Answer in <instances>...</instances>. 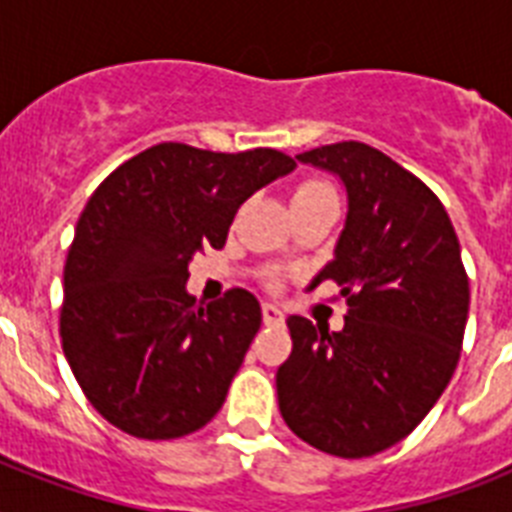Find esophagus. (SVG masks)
I'll return each instance as SVG.
<instances>
[{"label": "esophagus", "mask_w": 512, "mask_h": 512, "mask_svg": "<svg viewBox=\"0 0 512 512\" xmlns=\"http://www.w3.org/2000/svg\"><path fill=\"white\" fill-rule=\"evenodd\" d=\"M263 321L268 324V327H279V324H284V311H281L279 305L265 303L263 305Z\"/></svg>", "instance_id": "1"}]
</instances>
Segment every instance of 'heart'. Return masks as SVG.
Here are the masks:
<instances>
[{"label":"heart","instance_id":"heart-1","mask_svg":"<svg viewBox=\"0 0 512 512\" xmlns=\"http://www.w3.org/2000/svg\"><path fill=\"white\" fill-rule=\"evenodd\" d=\"M329 193H335V188L327 180H303L292 193V201L316 199V196H329Z\"/></svg>","mask_w":512,"mask_h":512}]
</instances>
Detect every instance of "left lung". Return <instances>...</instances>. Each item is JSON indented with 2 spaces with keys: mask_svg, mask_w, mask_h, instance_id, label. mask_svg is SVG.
<instances>
[{
  "mask_svg": "<svg viewBox=\"0 0 512 512\" xmlns=\"http://www.w3.org/2000/svg\"><path fill=\"white\" fill-rule=\"evenodd\" d=\"M297 159L348 193L335 260L311 284L335 281L348 313L340 332L287 319L281 417L321 452L372 457L420 425L457 369L470 305L460 241L436 193L377 148L342 140Z\"/></svg>",
  "mask_w": 512,
  "mask_h": 512,
  "instance_id": "left-lung-1",
  "label": "left lung"
}]
</instances>
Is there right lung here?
<instances>
[{
	"label": "right lung",
	"mask_w": 512,
	"mask_h": 512,
	"mask_svg": "<svg viewBox=\"0 0 512 512\" xmlns=\"http://www.w3.org/2000/svg\"><path fill=\"white\" fill-rule=\"evenodd\" d=\"M295 167L273 148L159 143L95 188L63 268L60 342L114 428L167 441L220 412L263 313L247 289L199 308L185 292L188 263L223 249L241 204Z\"/></svg>",
	"instance_id": "1"
}]
</instances>
